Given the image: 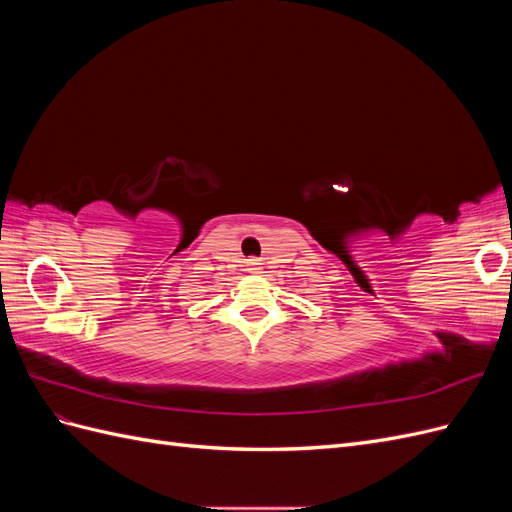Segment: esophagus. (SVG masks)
I'll return each mask as SVG.
<instances>
[{
	"mask_svg": "<svg viewBox=\"0 0 512 512\" xmlns=\"http://www.w3.org/2000/svg\"><path fill=\"white\" fill-rule=\"evenodd\" d=\"M260 265H262V262L258 258H250V260L245 262V267H247V271H250V273H260L262 271Z\"/></svg>",
	"mask_w": 512,
	"mask_h": 512,
	"instance_id": "obj_1",
	"label": "esophagus"
}]
</instances>
